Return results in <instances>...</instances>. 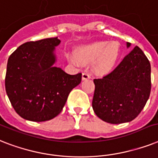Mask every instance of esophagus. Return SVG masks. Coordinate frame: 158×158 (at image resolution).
<instances>
[{"mask_svg": "<svg viewBox=\"0 0 158 158\" xmlns=\"http://www.w3.org/2000/svg\"><path fill=\"white\" fill-rule=\"evenodd\" d=\"M90 78V75L88 73H82V80H87Z\"/></svg>", "mask_w": 158, "mask_h": 158, "instance_id": "1", "label": "esophagus"}]
</instances>
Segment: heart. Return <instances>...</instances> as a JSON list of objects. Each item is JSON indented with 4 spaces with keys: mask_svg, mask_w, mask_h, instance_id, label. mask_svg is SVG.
Instances as JSON below:
<instances>
[{
    "mask_svg": "<svg viewBox=\"0 0 158 158\" xmlns=\"http://www.w3.org/2000/svg\"><path fill=\"white\" fill-rule=\"evenodd\" d=\"M120 55V46L117 42L108 44L104 41L94 42L81 47L77 56L83 62H94V68L99 73H108L113 69ZM70 59L76 62L73 56Z\"/></svg>",
    "mask_w": 158,
    "mask_h": 158,
    "instance_id": "obj_1",
    "label": "heart"
}]
</instances>
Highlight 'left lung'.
I'll list each match as a JSON object with an SVG mask.
<instances>
[{"mask_svg": "<svg viewBox=\"0 0 158 158\" xmlns=\"http://www.w3.org/2000/svg\"><path fill=\"white\" fill-rule=\"evenodd\" d=\"M127 47L131 43L127 42ZM92 107L103 122H131L140 112L151 91V65L140 48L135 46L108 75L94 79Z\"/></svg>", "mask_w": 158, "mask_h": 158, "instance_id": "1", "label": "left lung"}]
</instances>
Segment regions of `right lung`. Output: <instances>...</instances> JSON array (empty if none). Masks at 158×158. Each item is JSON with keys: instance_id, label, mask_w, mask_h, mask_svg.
Returning <instances> with one entry per match:
<instances>
[{"instance_id": "right-lung-1", "label": "right lung", "mask_w": 158, "mask_h": 158, "mask_svg": "<svg viewBox=\"0 0 158 158\" xmlns=\"http://www.w3.org/2000/svg\"><path fill=\"white\" fill-rule=\"evenodd\" d=\"M58 37L23 44L7 63L6 90L15 112L23 119L45 122L60 113L69 93L81 81V73L70 75L56 62Z\"/></svg>"}]
</instances>
